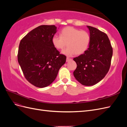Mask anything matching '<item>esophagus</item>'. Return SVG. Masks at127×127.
<instances>
[{"mask_svg":"<svg viewBox=\"0 0 127 127\" xmlns=\"http://www.w3.org/2000/svg\"><path fill=\"white\" fill-rule=\"evenodd\" d=\"M70 60H71V59H70L69 58L67 57V58H66V61H67V62H68V61H69Z\"/></svg>","mask_w":127,"mask_h":127,"instance_id":"esophagus-1","label":"esophagus"}]
</instances>
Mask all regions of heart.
Masks as SVG:
<instances>
[{
	"mask_svg": "<svg viewBox=\"0 0 127 127\" xmlns=\"http://www.w3.org/2000/svg\"><path fill=\"white\" fill-rule=\"evenodd\" d=\"M52 44L57 50H62L63 53L68 56L75 54L82 55L88 48L90 35L86 31H81L72 27H67L61 30L60 36L54 35L52 38Z\"/></svg>",
	"mask_w": 127,
	"mask_h": 127,
	"instance_id": "b5f03b06",
	"label": "heart"
}]
</instances>
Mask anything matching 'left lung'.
Masks as SVG:
<instances>
[{"instance_id": "8db88e82", "label": "left lung", "mask_w": 127, "mask_h": 127, "mask_svg": "<svg viewBox=\"0 0 127 127\" xmlns=\"http://www.w3.org/2000/svg\"><path fill=\"white\" fill-rule=\"evenodd\" d=\"M90 33L89 47L83 54L74 58L77 68L74 75L85 86H92L104 77L111 66L113 49L108 36L97 29L87 26Z\"/></svg>"}]
</instances>
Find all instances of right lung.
<instances>
[{
	"mask_svg": "<svg viewBox=\"0 0 127 127\" xmlns=\"http://www.w3.org/2000/svg\"><path fill=\"white\" fill-rule=\"evenodd\" d=\"M56 32L55 25H40L27 34L19 45L18 63L26 80L36 87L50 85L66 63V56L52 44Z\"/></svg>",
	"mask_w": 127,
	"mask_h": 127,
	"instance_id": "right-lung-1",
	"label": "right lung"
}]
</instances>
